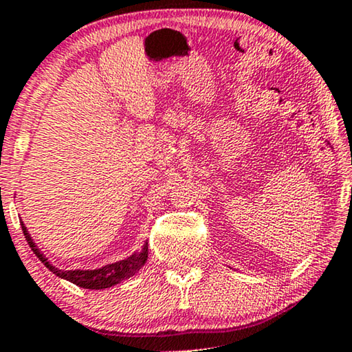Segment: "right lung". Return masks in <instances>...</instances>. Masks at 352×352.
<instances>
[{"mask_svg": "<svg viewBox=\"0 0 352 352\" xmlns=\"http://www.w3.org/2000/svg\"><path fill=\"white\" fill-rule=\"evenodd\" d=\"M22 231L23 236L28 242V245L32 247L33 254L41 260V263L44 266L58 277L65 279L68 282H73V284L78 287H82V289H89V290H102V289H108V287H113L116 284H120L124 279H129L135 273L142 270V266L146 263L148 260V242H145L142 247V250L133 252L131 256H127L124 260L116 261V263H110L102 266V268L97 270H70V271H63L58 270L56 266L51 265V261H47L46 256L41 250L34 245V242L30 236V232L27 231V226L23 225L22 221Z\"/></svg>", "mask_w": 352, "mask_h": 352, "instance_id": "obj_1", "label": "right lung"}]
</instances>
